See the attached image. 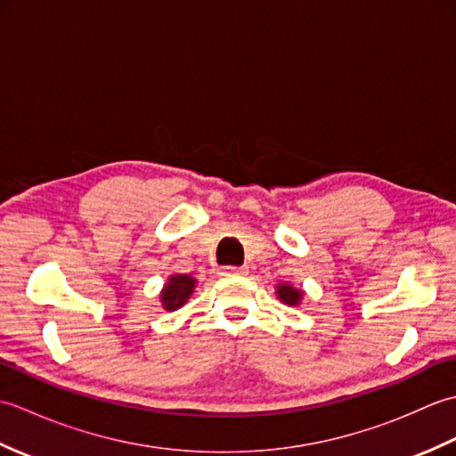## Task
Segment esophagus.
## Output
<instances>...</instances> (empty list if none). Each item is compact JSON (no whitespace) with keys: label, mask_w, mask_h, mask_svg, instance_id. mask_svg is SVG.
I'll use <instances>...</instances> for the list:
<instances>
[{"label":"esophagus","mask_w":456,"mask_h":456,"mask_svg":"<svg viewBox=\"0 0 456 456\" xmlns=\"http://www.w3.org/2000/svg\"><path fill=\"white\" fill-rule=\"evenodd\" d=\"M221 274L223 276H240V274H247V268L245 266H225V268H221Z\"/></svg>","instance_id":"34e87169"}]
</instances>
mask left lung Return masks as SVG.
<instances>
[{"label": "left lung", "mask_w": 456, "mask_h": 456, "mask_svg": "<svg viewBox=\"0 0 456 456\" xmlns=\"http://www.w3.org/2000/svg\"><path fill=\"white\" fill-rule=\"evenodd\" d=\"M276 294L286 305H299V302H302V296H304L302 289H296L294 286H289V284H278Z\"/></svg>", "instance_id": "obj_1"}]
</instances>
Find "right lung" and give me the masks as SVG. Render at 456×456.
Wrapping results in <instances>:
<instances>
[{
    "label": "right lung",
    "mask_w": 456,
    "mask_h": 456,
    "mask_svg": "<svg viewBox=\"0 0 456 456\" xmlns=\"http://www.w3.org/2000/svg\"><path fill=\"white\" fill-rule=\"evenodd\" d=\"M193 288H196V278H191L188 274H172L160 292L162 307L167 309V312L180 309L193 294Z\"/></svg>",
    "instance_id": "add662e5"
}]
</instances>
